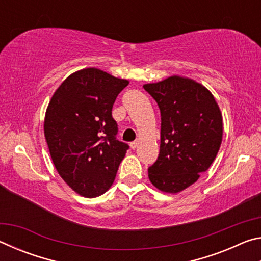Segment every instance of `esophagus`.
<instances>
[{"instance_id":"obj_1","label":"esophagus","mask_w":261,"mask_h":261,"mask_svg":"<svg viewBox=\"0 0 261 261\" xmlns=\"http://www.w3.org/2000/svg\"><path fill=\"white\" fill-rule=\"evenodd\" d=\"M138 143H139L138 140H135V141H132V143H130V147H131L132 149L137 148V146H138Z\"/></svg>"}]
</instances>
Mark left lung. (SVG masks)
<instances>
[{"label": "left lung", "instance_id": "left-lung-1", "mask_svg": "<svg viewBox=\"0 0 261 261\" xmlns=\"http://www.w3.org/2000/svg\"><path fill=\"white\" fill-rule=\"evenodd\" d=\"M161 113L160 154L148 178L166 193H178L208 169L222 141V114L213 94L190 78L171 76L145 84Z\"/></svg>", "mask_w": 261, "mask_h": 261}]
</instances>
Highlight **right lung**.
Instances as JSON below:
<instances>
[{
  "label": "right lung",
  "instance_id": "obj_1",
  "mask_svg": "<svg viewBox=\"0 0 261 261\" xmlns=\"http://www.w3.org/2000/svg\"><path fill=\"white\" fill-rule=\"evenodd\" d=\"M129 81L86 68L70 74L53 94L43 123L56 170L86 198L112 187L129 145L116 139L113 105Z\"/></svg>",
  "mask_w": 261,
  "mask_h": 261
}]
</instances>
